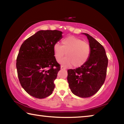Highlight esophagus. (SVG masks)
I'll use <instances>...</instances> for the list:
<instances>
[{"label":"esophagus","mask_w":124,"mask_h":124,"mask_svg":"<svg viewBox=\"0 0 124 124\" xmlns=\"http://www.w3.org/2000/svg\"><path fill=\"white\" fill-rule=\"evenodd\" d=\"M61 70H66V68H64L63 66H61Z\"/></svg>","instance_id":"obj_1"}]
</instances>
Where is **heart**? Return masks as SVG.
Segmentation results:
<instances>
[{
	"instance_id": "obj_1",
	"label": "heart",
	"mask_w": 124,
	"mask_h": 124,
	"mask_svg": "<svg viewBox=\"0 0 124 124\" xmlns=\"http://www.w3.org/2000/svg\"><path fill=\"white\" fill-rule=\"evenodd\" d=\"M61 44H55L53 50L54 58L58 62L66 54V57L60 61L62 65L70 67L73 64L74 67H79L89 59L90 45L81 39L73 36H67L63 39Z\"/></svg>"
}]
</instances>
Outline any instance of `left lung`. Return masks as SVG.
<instances>
[{
    "instance_id": "8db88e82",
    "label": "left lung",
    "mask_w": 124,
    "mask_h": 124,
    "mask_svg": "<svg viewBox=\"0 0 124 124\" xmlns=\"http://www.w3.org/2000/svg\"><path fill=\"white\" fill-rule=\"evenodd\" d=\"M82 34L89 41L90 56L83 66L67 70V80L74 95L88 98L97 93L104 83L108 60L104 47L89 34Z\"/></svg>"
}]
</instances>
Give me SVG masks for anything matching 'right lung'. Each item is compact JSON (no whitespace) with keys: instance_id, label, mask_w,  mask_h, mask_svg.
<instances>
[{"instance_id":"1","label":"right lung","mask_w":124,"mask_h":124,"mask_svg":"<svg viewBox=\"0 0 124 124\" xmlns=\"http://www.w3.org/2000/svg\"><path fill=\"white\" fill-rule=\"evenodd\" d=\"M58 30H40L29 37L20 48L16 59L17 76L23 89L33 97L42 99L52 93L60 65L53 47L62 38Z\"/></svg>"}]
</instances>
